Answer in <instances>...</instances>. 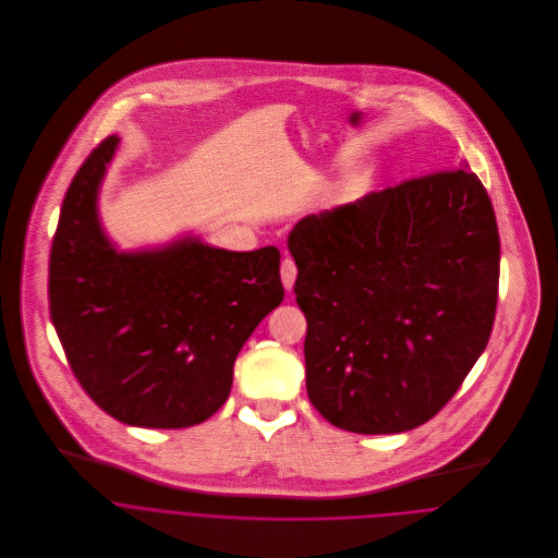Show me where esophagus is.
Returning a JSON list of instances; mask_svg holds the SVG:
<instances>
[{
    "instance_id": "34e87169",
    "label": "esophagus",
    "mask_w": 558,
    "mask_h": 558,
    "mask_svg": "<svg viewBox=\"0 0 558 558\" xmlns=\"http://www.w3.org/2000/svg\"><path fill=\"white\" fill-rule=\"evenodd\" d=\"M295 276H298V267L291 258H284L282 265H280V278H282V284L287 291L293 289V282H295Z\"/></svg>"
}]
</instances>
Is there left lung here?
Here are the masks:
<instances>
[{
    "label": "left lung",
    "instance_id": "left-lung-1",
    "mask_svg": "<svg viewBox=\"0 0 558 558\" xmlns=\"http://www.w3.org/2000/svg\"><path fill=\"white\" fill-rule=\"evenodd\" d=\"M289 252L313 408L354 434L434 418L495 322L499 232L477 174L438 170L308 215Z\"/></svg>",
    "mask_w": 558,
    "mask_h": 558
}]
</instances>
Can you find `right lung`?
Segmentation results:
<instances>
[{
    "label": "right lung",
    "instance_id": "obj_1",
    "mask_svg": "<svg viewBox=\"0 0 558 558\" xmlns=\"http://www.w3.org/2000/svg\"><path fill=\"white\" fill-rule=\"evenodd\" d=\"M118 137L102 140L65 193L50 252V317L81 388L120 423L181 429L230 397L239 350L284 298L280 252L183 239L118 254L96 197Z\"/></svg>",
    "mask_w": 558,
    "mask_h": 558
}]
</instances>
